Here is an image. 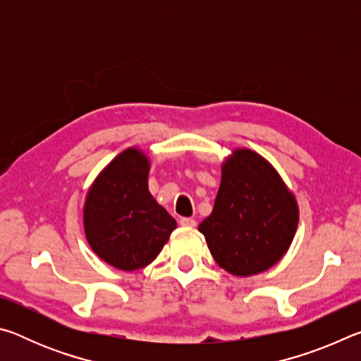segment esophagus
Listing matches in <instances>:
<instances>
[{
  "mask_svg": "<svg viewBox=\"0 0 361 361\" xmlns=\"http://www.w3.org/2000/svg\"><path fill=\"white\" fill-rule=\"evenodd\" d=\"M180 224L185 226V228H194V226L197 224V223H195L192 218H181L180 219Z\"/></svg>",
  "mask_w": 361,
  "mask_h": 361,
  "instance_id": "obj_1",
  "label": "esophagus"
}]
</instances>
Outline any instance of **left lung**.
I'll return each instance as SVG.
<instances>
[{
	"label": "left lung",
	"mask_w": 361,
	"mask_h": 361,
	"mask_svg": "<svg viewBox=\"0 0 361 361\" xmlns=\"http://www.w3.org/2000/svg\"><path fill=\"white\" fill-rule=\"evenodd\" d=\"M298 216L295 195L271 164L255 151L235 149L223 164L215 207L199 231L219 267L248 277L286 253Z\"/></svg>",
	"instance_id": "obj_1"
}]
</instances>
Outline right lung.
Listing matches in <instances>:
<instances>
[{
  "label": "right lung",
  "mask_w": 361,
  "mask_h": 361,
  "mask_svg": "<svg viewBox=\"0 0 361 361\" xmlns=\"http://www.w3.org/2000/svg\"><path fill=\"white\" fill-rule=\"evenodd\" d=\"M149 161L129 148L108 164L90 186L84 231L90 248L121 271L148 266L161 253L176 221L148 191Z\"/></svg>",
  "instance_id": "1"
}]
</instances>
